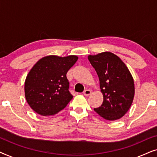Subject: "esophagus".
Masks as SVG:
<instances>
[{
	"instance_id": "34e87169",
	"label": "esophagus",
	"mask_w": 157,
	"mask_h": 157,
	"mask_svg": "<svg viewBox=\"0 0 157 157\" xmlns=\"http://www.w3.org/2000/svg\"><path fill=\"white\" fill-rule=\"evenodd\" d=\"M91 93V91L90 89H86L84 91H83V94H84L85 96H89L90 94Z\"/></svg>"
}]
</instances>
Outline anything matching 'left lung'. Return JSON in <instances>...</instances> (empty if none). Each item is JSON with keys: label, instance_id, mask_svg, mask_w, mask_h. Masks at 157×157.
<instances>
[{"label": "left lung", "instance_id": "1", "mask_svg": "<svg viewBox=\"0 0 157 157\" xmlns=\"http://www.w3.org/2000/svg\"><path fill=\"white\" fill-rule=\"evenodd\" d=\"M88 59L97 73L104 96L101 106L94 111L109 121L121 119L134 97V79L129 70L119 57L111 52L89 55Z\"/></svg>", "mask_w": 157, "mask_h": 157}]
</instances>
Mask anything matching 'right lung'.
Listing matches in <instances>:
<instances>
[{
	"label": "right lung",
	"mask_w": 157,
	"mask_h": 157,
	"mask_svg": "<svg viewBox=\"0 0 157 157\" xmlns=\"http://www.w3.org/2000/svg\"><path fill=\"white\" fill-rule=\"evenodd\" d=\"M76 56H47L33 66L25 81V96L33 110L41 116L54 115L67 106L73 96L68 91V71Z\"/></svg>",
	"instance_id": "1"
}]
</instances>
